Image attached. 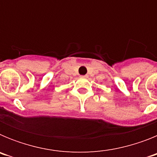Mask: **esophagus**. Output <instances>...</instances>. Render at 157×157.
<instances>
[{
  "label": "esophagus",
  "mask_w": 157,
  "mask_h": 157,
  "mask_svg": "<svg viewBox=\"0 0 157 157\" xmlns=\"http://www.w3.org/2000/svg\"><path fill=\"white\" fill-rule=\"evenodd\" d=\"M82 78H87V75H82Z\"/></svg>",
  "instance_id": "esophagus-1"
}]
</instances>
